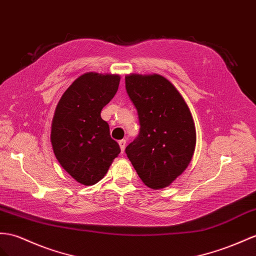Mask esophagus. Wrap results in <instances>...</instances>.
I'll use <instances>...</instances> for the list:
<instances>
[{
    "instance_id": "34e87169",
    "label": "esophagus",
    "mask_w": 256,
    "mask_h": 256,
    "mask_svg": "<svg viewBox=\"0 0 256 256\" xmlns=\"http://www.w3.org/2000/svg\"><path fill=\"white\" fill-rule=\"evenodd\" d=\"M119 145H120V148H121V152H124V149H126V140H119Z\"/></svg>"
}]
</instances>
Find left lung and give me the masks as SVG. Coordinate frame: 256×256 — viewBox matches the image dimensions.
<instances>
[{
    "mask_svg": "<svg viewBox=\"0 0 256 256\" xmlns=\"http://www.w3.org/2000/svg\"><path fill=\"white\" fill-rule=\"evenodd\" d=\"M126 88L140 124L138 137L126 148L128 158L146 186L166 188L192 159L196 135L192 112L160 74H128Z\"/></svg>",
    "mask_w": 256,
    "mask_h": 256,
    "instance_id": "8db88e82",
    "label": "left lung"
}]
</instances>
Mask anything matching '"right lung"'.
Masks as SVG:
<instances>
[{
  "instance_id": "1",
  "label": "right lung",
  "mask_w": 256,
  "mask_h": 256,
  "mask_svg": "<svg viewBox=\"0 0 256 256\" xmlns=\"http://www.w3.org/2000/svg\"><path fill=\"white\" fill-rule=\"evenodd\" d=\"M120 78L119 74L86 72L72 82L56 106L52 147L64 171L82 185L102 180L121 152L100 116L116 95Z\"/></svg>"
}]
</instances>
